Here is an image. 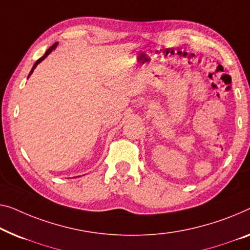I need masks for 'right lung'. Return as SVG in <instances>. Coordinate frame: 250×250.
Returning a JSON list of instances; mask_svg holds the SVG:
<instances>
[{
    "label": "right lung",
    "mask_w": 250,
    "mask_h": 250,
    "mask_svg": "<svg viewBox=\"0 0 250 250\" xmlns=\"http://www.w3.org/2000/svg\"><path fill=\"white\" fill-rule=\"evenodd\" d=\"M57 46H58V42H55V43L53 44V46H51V47L49 48V49H48V50L46 51V53H44V55L42 56V58H39V59H38V61H37V62H35V65H33V67H32V69H31V70H30V73H29V76H28V78H29L30 76H31V74L33 73V70H35V68H36V67H37V66H38V65L40 64V62H42L43 61V59H44V58H46V57H47V56H48V55H49V54L51 53V51H53V50H55V49H56V48H57Z\"/></svg>",
    "instance_id": "1"
}]
</instances>
